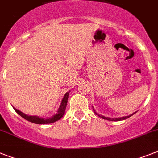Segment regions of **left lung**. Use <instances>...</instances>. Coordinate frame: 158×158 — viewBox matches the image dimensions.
Here are the masks:
<instances>
[{"mask_svg": "<svg viewBox=\"0 0 158 158\" xmlns=\"http://www.w3.org/2000/svg\"><path fill=\"white\" fill-rule=\"evenodd\" d=\"M93 111L94 112H95V114H97L96 112H95V111L94 110L93 108ZM134 114V113H133ZM133 114H132V115H130V116H124V117H120V118H116V119H112V118H109V117H105V116H99V115H98L99 116H100V117L102 118V119H104V120H112V121H118V120H125V119H127V118L130 117L131 116H132Z\"/></svg>", "mask_w": 158, "mask_h": 158, "instance_id": "left-lung-1", "label": "left lung"}]
</instances>
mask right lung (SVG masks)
I'll return each mask as SVG.
<instances>
[{"label": "right lung", "instance_id": "1", "mask_svg": "<svg viewBox=\"0 0 158 158\" xmlns=\"http://www.w3.org/2000/svg\"><path fill=\"white\" fill-rule=\"evenodd\" d=\"M68 95L69 93L67 92V93L65 94L64 97H63V100L61 102V104L59 106V110H58V112H57L56 115H54V116H52L50 119H44V118H40L38 117V116H27L26 114L22 113V112H20L19 110L16 109L15 112L20 115V116L23 117L24 119H26L28 121H30L32 123H34V124H50V123H54V122L57 121V120H60L61 118L63 117V116L64 115L65 113V109H66V107H67V100H68Z\"/></svg>", "mask_w": 158, "mask_h": 158}]
</instances>
